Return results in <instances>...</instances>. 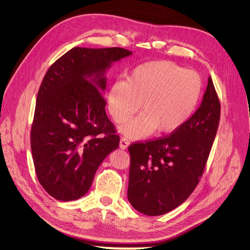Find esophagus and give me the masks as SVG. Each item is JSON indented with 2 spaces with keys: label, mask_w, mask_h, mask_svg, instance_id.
Wrapping results in <instances>:
<instances>
[{
  "label": "esophagus",
  "mask_w": 250,
  "mask_h": 250,
  "mask_svg": "<svg viewBox=\"0 0 250 250\" xmlns=\"http://www.w3.org/2000/svg\"><path fill=\"white\" fill-rule=\"evenodd\" d=\"M129 145V140L127 137H122L120 141V147L123 149H126Z\"/></svg>",
  "instance_id": "1"
}]
</instances>
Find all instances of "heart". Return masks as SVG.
I'll use <instances>...</instances> for the list:
<instances>
[{"label": "heart", "mask_w": 250, "mask_h": 250, "mask_svg": "<svg viewBox=\"0 0 250 250\" xmlns=\"http://www.w3.org/2000/svg\"><path fill=\"white\" fill-rule=\"evenodd\" d=\"M203 90L195 70L171 61H150L136 66L127 80H117L108 93L109 112L118 124L125 123L139 108L144 111L122 130L141 138L158 128L169 133L180 128L191 117Z\"/></svg>", "instance_id": "b5f03b06"}]
</instances>
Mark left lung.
<instances>
[{
    "mask_svg": "<svg viewBox=\"0 0 250 250\" xmlns=\"http://www.w3.org/2000/svg\"><path fill=\"white\" fill-rule=\"evenodd\" d=\"M221 117L212 80L196 113L169 135L128 146L127 198L146 216H160L184 203L204 173Z\"/></svg>",
    "mask_w": 250,
    "mask_h": 250,
    "instance_id": "left-lung-1",
    "label": "left lung"
}]
</instances>
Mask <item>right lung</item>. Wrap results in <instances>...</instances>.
I'll return each mask as SVG.
<instances>
[{"instance_id":"obj_1","label":"right lung","mask_w":250,"mask_h":250,"mask_svg":"<svg viewBox=\"0 0 250 250\" xmlns=\"http://www.w3.org/2000/svg\"><path fill=\"white\" fill-rule=\"evenodd\" d=\"M130 54L121 47H74L44 75L30 147L38 179L54 199L68 202L83 197L103 160L119 147L120 136L104 111L103 74L112 62Z\"/></svg>"}]
</instances>
